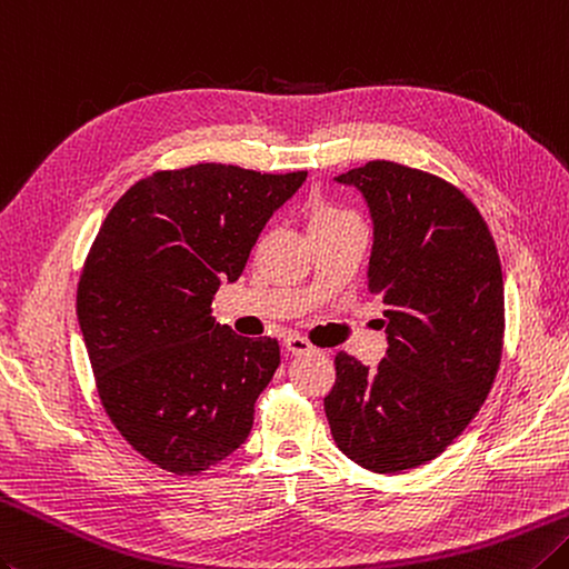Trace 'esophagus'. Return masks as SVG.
Instances as JSON below:
<instances>
[{
	"label": "esophagus",
	"instance_id": "obj_1",
	"mask_svg": "<svg viewBox=\"0 0 569 569\" xmlns=\"http://www.w3.org/2000/svg\"><path fill=\"white\" fill-rule=\"evenodd\" d=\"M283 345H286V350H288V352H293V355L313 352V345H310L303 336H296V332H291V336H286Z\"/></svg>",
	"mask_w": 569,
	"mask_h": 569
}]
</instances>
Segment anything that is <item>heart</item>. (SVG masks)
<instances>
[{
    "mask_svg": "<svg viewBox=\"0 0 569 569\" xmlns=\"http://www.w3.org/2000/svg\"><path fill=\"white\" fill-rule=\"evenodd\" d=\"M352 221H360L358 214L338 202H330V199H316V202H310V207H308L310 231L340 229L345 224H352Z\"/></svg>",
    "mask_w": 569,
    "mask_h": 569,
    "instance_id": "1",
    "label": "heart"
}]
</instances>
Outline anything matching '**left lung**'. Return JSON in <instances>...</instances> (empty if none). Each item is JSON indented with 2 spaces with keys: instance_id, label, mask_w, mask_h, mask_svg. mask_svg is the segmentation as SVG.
<instances>
[{
  "instance_id": "left-lung-1",
  "label": "left lung",
  "mask_w": 569,
  "mask_h": 569,
  "mask_svg": "<svg viewBox=\"0 0 569 569\" xmlns=\"http://www.w3.org/2000/svg\"><path fill=\"white\" fill-rule=\"evenodd\" d=\"M358 187L375 221L367 291L385 303L387 355H336L322 399L338 449L375 473L417 469L461 437L491 392L506 300L496 241L459 187L417 167L372 160Z\"/></svg>"
}]
</instances>
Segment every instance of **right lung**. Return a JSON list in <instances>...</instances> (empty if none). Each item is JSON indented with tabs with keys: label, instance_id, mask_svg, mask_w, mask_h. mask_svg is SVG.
Wrapping results in <instances>:
<instances>
[{
	"label": "right lung",
	"instance_id": "1",
	"mask_svg": "<svg viewBox=\"0 0 569 569\" xmlns=\"http://www.w3.org/2000/svg\"><path fill=\"white\" fill-rule=\"evenodd\" d=\"M306 177L219 162L158 170L98 229L78 281V326L106 415L164 471L202 473L249 437L281 350L219 326L211 300L241 276L266 221Z\"/></svg>",
	"mask_w": 569,
	"mask_h": 569
}]
</instances>
